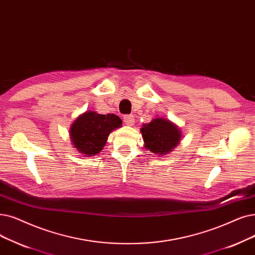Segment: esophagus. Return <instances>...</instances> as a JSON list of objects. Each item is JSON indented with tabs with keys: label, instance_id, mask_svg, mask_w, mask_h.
Masks as SVG:
<instances>
[{
	"label": "esophagus",
	"instance_id": "1",
	"mask_svg": "<svg viewBox=\"0 0 255 255\" xmlns=\"http://www.w3.org/2000/svg\"><path fill=\"white\" fill-rule=\"evenodd\" d=\"M123 119H124V123H125L126 125H128V126L133 125V123H134V118H133V116L127 115V116H125Z\"/></svg>",
	"mask_w": 255,
	"mask_h": 255
}]
</instances>
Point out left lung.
I'll list each match as a JSON object with an SVG mask.
<instances>
[{"mask_svg": "<svg viewBox=\"0 0 255 255\" xmlns=\"http://www.w3.org/2000/svg\"><path fill=\"white\" fill-rule=\"evenodd\" d=\"M145 147L154 155L168 154L180 141L181 130L167 119L156 118L140 128Z\"/></svg>", "mask_w": 255, "mask_h": 255, "instance_id": "obj_1", "label": "left lung"}]
</instances>
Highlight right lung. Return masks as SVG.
Here are the masks:
<instances>
[{"mask_svg": "<svg viewBox=\"0 0 255 255\" xmlns=\"http://www.w3.org/2000/svg\"><path fill=\"white\" fill-rule=\"evenodd\" d=\"M122 126V120L114 115H100L86 112L79 116L70 129L74 147L85 156L100 153L107 141L110 132Z\"/></svg>", "mask_w": 255, "mask_h": 255, "instance_id": "add662e5", "label": "right lung"}]
</instances>
